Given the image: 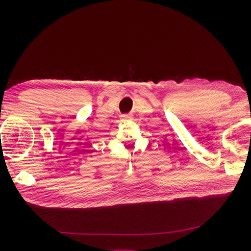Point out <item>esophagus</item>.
Listing matches in <instances>:
<instances>
[{
  "instance_id": "34e87169",
  "label": "esophagus",
  "mask_w": 251,
  "mask_h": 251,
  "mask_svg": "<svg viewBox=\"0 0 251 251\" xmlns=\"http://www.w3.org/2000/svg\"><path fill=\"white\" fill-rule=\"evenodd\" d=\"M121 118H123L124 120H128V119H131V116L130 115H123L121 116Z\"/></svg>"
}]
</instances>
